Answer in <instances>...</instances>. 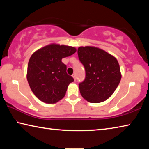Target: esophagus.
<instances>
[{"mask_svg": "<svg viewBox=\"0 0 149 149\" xmlns=\"http://www.w3.org/2000/svg\"><path fill=\"white\" fill-rule=\"evenodd\" d=\"M72 77H74V80H76V75H75V74H73V75H72Z\"/></svg>", "mask_w": 149, "mask_h": 149, "instance_id": "esophagus-1", "label": "esophagus"}]
</instances>
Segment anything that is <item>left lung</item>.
<instances>
[{"instance_id": "left-lung-1", "label": "left lung", "mask_w": 149, "mask_h": 149, "mask_svg": "<svg viewBox=\"0 0 149 149\" xmlns=\"http://www.w3.org/2000/svg\"><path fill=\"white\" fill-rule=\"evenodd\" d=\"M78 57L85 70L79 88L88 102L99 103L108 99L119 85L120 68L117 59L104 50L93 47H80Z\"/></svg>"}]
</instances>
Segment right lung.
I'll return each instance as SVG.
<instances>
[{"label":"right lung","instance_id":"obj_1","mask_svg":"<svg viewBox=\"0 0 149 149\" xmlns=\"http://www.w3.org/2000/svg\"><path fill=\"white\" fill-rule=\"evenodd\" d=\"M76 52L75 48L50 44L35 51L27 66V79L34 95L48 104H54L65 96L68 87L74 81L68 75L63 58Z\"/></svg>","mask_w":149,"mask_h":149}]
</instances>
